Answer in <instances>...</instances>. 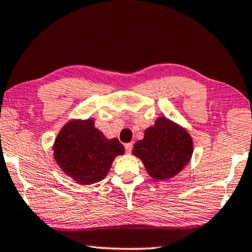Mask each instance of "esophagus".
<instances>
[{
    "instance_id": "esophagus-1",
    "label": "esophagus",
    "mask_w": 252,
    "mask_h": 252,
    "mask_svg": "<svg viewBox=\"0 0 252 252\" xmlns=\"http://www.w3.org/2000/svg\"><path fill=\"white\" fill-rule=\"evenodd\" d=\"M132 148H133V143H126L125 145V149L127 154H130L132 153Z\"/></svg>"
}]
</instances>
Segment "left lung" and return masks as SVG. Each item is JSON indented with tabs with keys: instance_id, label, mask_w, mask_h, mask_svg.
<instances>
[{
	"instance_id": "obj_1",
	"label": "left lung",
	"mask_w": 252,
	"mask_h": 252,
	"mask_svg": "<svg viewBox=\"0 0 252 252\" xmlns=\"http://www.w3.org/2000/svg\"><path fill=\"white\" fill-rule=\"evenodd\" d=\"M132 153L141 159L150 177L166 181L191 161L193 140L179 124L158 117L154 125L145 129V136L135 142Z\"/></svg>"
}]
</instances>
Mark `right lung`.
<instances>
[{"label": "right lung", "mask_w": 252, "mask_h": 252, "mask_svg": "<svg viewBox=\"0 0 252 252\" xmlns=\"http://www.w3.org/2000/svg\"><path fill=\"white\" fill-rule=\"evenodd\" d=\"M53 156L63 174L81 185L102 181L113 159L125 153L117 138L107 139L94 127V119H71L58 133Z\"/></svg>", "instance_id": "obj_1"}]
</instances>
